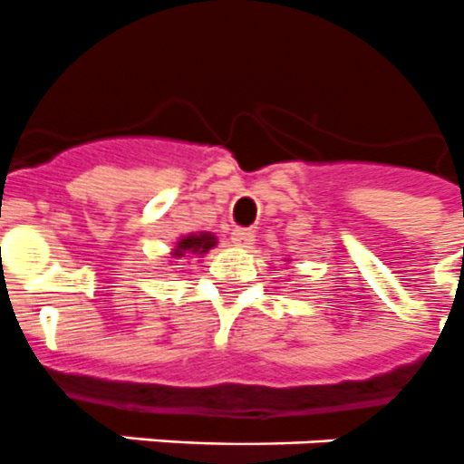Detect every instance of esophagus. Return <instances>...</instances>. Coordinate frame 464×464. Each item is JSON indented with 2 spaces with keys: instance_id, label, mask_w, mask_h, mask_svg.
Segmentation results:
<instances>
[{
  "instance_id": "obj_1",
  "label": "esophagus",
  "mask_w": 464,
  "mask_h": 464,
  "mask_svg": "<svg viewBox=\"0 0 464 464\" xmlns=\"http://www.w3.org/2000/svg\"><path fill=\"white\" fill-rule=\"evenodd\" d=\"M254 232L251 229H244V227H237L235 232H232V244L239 248H251V244H254Z\"/></svg>"
}]
</instances>
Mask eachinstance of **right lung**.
Returning <instances> with one entry per match:
<instances>
[{"label":"right lung","instance_id":"obj_1","mask_svg":"<svg viewBox=\"0 0 464 464\" xmlns=\"http://www.w3.org/2000/svg\"><path fill=\"white\" fill-rule=\"evenodd\" d=\"M213 246H218V237L213 232H197V235L191 232V235H182L175 241L170 256L172 258H191V256L204 258Z\"/></svg>","mask_w":464,"mask_h":464}]
</instances>
